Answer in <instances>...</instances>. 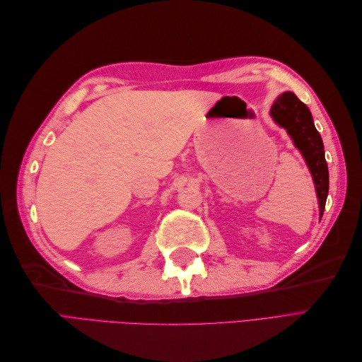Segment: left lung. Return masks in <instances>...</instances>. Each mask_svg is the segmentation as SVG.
<instances>
[{"instance_id": "8db88e82", "label": "left lung", "mask_w": 362, "mask_h": 362, "mask_svg": "<svg viewBox=\"0 0 362 362\" xmlns=\"http://www.w3.org/2000/svg\"><path fill=\"white\" fill-rule=\"evenodd\" d=\"M270 116L278 127L287 131L293 145L299 149L314 181L320 218L329 192V172L325 158L322 137L317 131L310 108L293 92L281 93L270 108Z\"/></svg>"}]
</instances>
